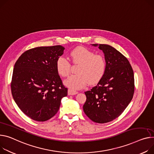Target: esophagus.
<instances>
[{
	"mask_svg": "<svg viewBox=\"0 0 154 154\" xmlns=\"http://www.w3.org/2000/svg\"><path fill=\"white\" fill-rule=\"evenodd\" d=\"M78 94V92L77 91H75L74 90H72V89H69L68 90V94L69 96H73V95H76V94Z\"/></svg>",
	"mask_w": 154,
	"mask_h": 154,
	"instance_id": "esophagus-1",
	"label": "esophagus"
}]
</instances>
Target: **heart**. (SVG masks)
I'll use <instances>...</instances> for the list:
<instances>
[{"label":"heart","instance_id":"heart-1","mask_svg":"<svg viewBox=\"0 0 154 154\" xmlns=\"http://www.w3.org/2000/svg\"><path fill=\"white\" fill-rule=\"evenodd\" d=\"M73 62L80 64L77 73L72 75L64 81L66 86L72 90H78L85 87L88 82L94 85L103 77L106 69L105 58L84 47H78L69 53ZM70 63L63 57H59L56 62V68L58 75L67 77L70 73Z\"/></svg>","mask_w":154,"mask_h":154}]
</instances>
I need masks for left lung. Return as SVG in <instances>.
Returning a JSON list of instances; mask_svg holds the SVG:
<instances>
[{"instance_id": "1", "label": "left lung", "mask_w": 154, "mask_h": 154, "mask_svg": "<svg viewBox=\"0 0 154 154\" xmlns=\"http://www.w3.org/2000/svg\"><path fill=\"white\" fill-rule=\"evenodd\" d=\"M104 54L105 72L95 87L85 92V114L94 122L105 123L119 116L131 101L134 92L133 68L128 59L107 44H92Z\"/></svg>"}]
</instances>
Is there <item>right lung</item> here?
<instances>
[{
  "label": "right lung",
  "instance_id": "right-lung-1",
  "mask_svg": "<svg viewBox=\"0 0 154 154\" xmlns=\"http://www.w3.org/2000/svg\"><path fill=\"white\" fill-rule=\"evenodd\" d=\"M64 50L62 45L36 47L22 54L15 64L11 94L20 109L35 121L51 119L67 96L56 68Z\"/></svg>",
  "mask_w": 154,
  "mask_h": 154
}]
</instances>
